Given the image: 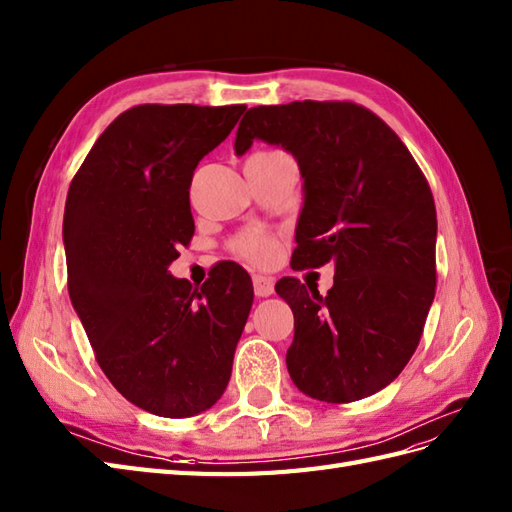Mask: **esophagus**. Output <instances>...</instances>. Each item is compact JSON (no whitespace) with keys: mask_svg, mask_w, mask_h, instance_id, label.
Wrapping results in <instances>:
<instances>
[{"mask_svg":"<svg viewBox=\"0 0 512 512\" xmlns=\"http://www.w3.org/2000/svg\"><path fill=\"white\" fill-rule=\"evenodd\" d=\"M252 282H254V293L258 297H269L273 293V286H276V282H273V278L269 276H254Z\"/></svg>","mask_w":512,"mask_h":512,"instance_id":"obj_1","label":"esophagus"}]
</instances>
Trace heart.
<instances>
[{
	"instance_id": "1",
	"label": "heart",
	"mask_w": 512,
	"mask_h": 512,
	"mask_svg": "<svg viewBox=\"0 0 512 512\" xmlns=\"http://www.w3.org/2000/svg\"><path fill=\"white\" fill-rule=\"evenodd\" d=\"M232 249L249 263L271 265L280 254V241L269 232L247 230L232 243Z\"/></svg>"
}]
</instances>
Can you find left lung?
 <instances>
[{"mask_svg": "<svg viewBox=\"0 0 512 512\" xmlns=\"http://www.w3.org/2000/svg\"><path fill=\"white\" fill-rule=\"evenodd\" d=\"M260 139L293 154L304 178L293 269L334 263L328 295L286 276L291 380L328 404L391 384L415 354L436 289V208L415 158L386 123L354 102L256 106L236 130L243 156Z\"/></svg>", "mask_w": 512, "mask_h": 512, "instance_id": "obj_1", "label": "left lung"}]
</instances>
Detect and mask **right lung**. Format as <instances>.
Masks as SVG:
<instances>
[{
    "mask_svg": "<svg viewBox=\"0 0 512 512\" xmlns=\"http://www.w3.org/2000/svg\"><path fill=\"white\" fill-rule=\"evenodd\" d=\"M243 112L134 106L102 132L69 186L71 304L112 386L158 417H193L219 400L252 310L249 273L230 260L195 289L169 273L195 232L193 171Z\"/></svg>",
    "mask_w": 512,
    "mask_h": 512,
    "instance_id": "obj_1",
    "label": "right lung"
}]
</instances>
